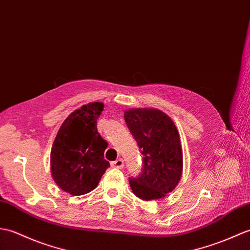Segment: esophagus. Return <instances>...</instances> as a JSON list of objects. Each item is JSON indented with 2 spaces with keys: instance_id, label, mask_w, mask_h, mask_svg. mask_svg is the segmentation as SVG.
Segmentation results:
<instances>
[{
  "instance_id": "obj_1",
  "label": "esophagus",
  "mask_w": 250,
  "mask_h": 250,
  "mask_svg": "<svg viewBox=\"0 0 250 250\" xmlns=\"http://www.w3.org/2000/svg\"><path fill=\"white\" fill-rule=\"evenodd\" d=\"M112 166L115 167V168H119V169H120V168L124 167V160L118 159V160L114 161L113 163H112Z\"/></svg>"
}]
</instances>
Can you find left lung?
<instances>
[{"instance_id":"obj_1","label":"left lung","mask_w":250,"mask_h":250,"mask_svg":"<svg viewBox=\"0 0 250 250\" xmlns=\"http://www.w3.org/2000/svg\"><path fill=\"white\" fill-rule=\"evenodd\" d=\"M125 120L143 158V172L130 179L138 198H164L176 188L183 170V153L177 126L169 116L158 108H130Z\"/></svg>"}]
</instances>
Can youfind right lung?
<instances>
[{"label":"right lung","mask_w":250,"mask_h":250,"mask_svg":"<svg viewBox=\"0 0 250 250\" xmlns=\"http://www.w3.org/2000/svg\"><path fill=\"white\" fill-rule=\"evenodd\" d=\"M103 107L102 102H91L75 109L61 125L52 146V178L72 196L95 189L109 166L104 160L107 143L97 130Z\"/></svg>","instance_id":"obj_1"}]
</instances>
